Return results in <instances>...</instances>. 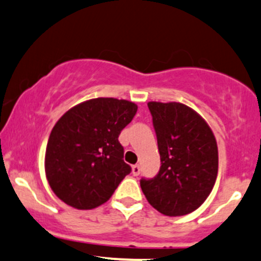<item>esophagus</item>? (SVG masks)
<instances>
[{"label": "esophagus", "instance_id": "1", "mask_svg": "<svg viewBox=\"0 0 261 261\" xmlns=\"http://www.w3.org/2000/svg\"><path fill=\"white\" fill-rule=\"evenodd\" d=\"M133 174H134V176H138V175L140 174V165L133 166Z\"/></svg>", "mask_w": 261, "mask_h": 261}]
</instances>
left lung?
Returning a JSON list of instances; mask_svg holds the SVG:
<instances>
[{"mask_svg": "<svg viewBox=\"0 0 261 261\" xmlns=\"http://www.w3.org/2000/svg\"><path fill=\"white\" fill-rule=\"evenodd\" d=\"M161 166L151 179L141 177L142 193L167 216L193 213L209 196L218 176L215 136L205 120L180 102H149Z\"/></svg>", "mask_w": 261, "mask_h": 261, "instance_id": "8db88e82", "label": "left lung"}]
</instances>
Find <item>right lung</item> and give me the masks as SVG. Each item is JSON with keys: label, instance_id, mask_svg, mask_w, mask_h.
I'll return each instance as SVG.
<instances>
[{"label": "right lung", "instance_id": "obj_1", "mask_svg": "<svg viewBox=\"0 0 261 261\" xmlns=\"http://www.w3.org/2000/svg\"><path fill=\"white\" fill-rule=\"evenodd\" d=\"M138 111L126 100L98 97L75 106L56 122L46 147V176L70 206H100L131 172L119 135Z\"/></svg>", "mask_w": 261, "mask_h": 261}]
</instances>
